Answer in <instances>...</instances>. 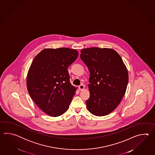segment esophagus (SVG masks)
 Instances as JSON below:
<instances>
[{
	"instance_id": "34e87169",
	"label": "esophagus",
	"mask_w": 155,
	"mask_h": 155,
	"mask_svg": "<svg viewBox=\"0 0 155 155\" xmlns=\"http://www.w3.org/2000/svg\"><path fill=\"white\" fill-rule=\"evenodd\" d=\"M84 88H85V86L83 84H81L79 86V90H80V91H81L82 90H84Z\"/></svg>"
}]
</instances>
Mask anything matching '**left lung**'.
I'll return each mask as SVG.
<instances>
[{
    "label": "left lung",
    "instance_id": "1",
    "mask_svg": "<svg viewBox=\"0 0 155 155\" xmlns=\"http://www.w3.org/2000/svg\"><path fill=\"white\" fill-rule=\"evenodd\" d=\"M81 53L80 58L90 74L87 109L94 115H107L125 95L129 81L127 68L121 56L112 49L86 48Z\"/></svg>",
    "mask_w": 155,
    "mask_h": 155
}]
</instances>
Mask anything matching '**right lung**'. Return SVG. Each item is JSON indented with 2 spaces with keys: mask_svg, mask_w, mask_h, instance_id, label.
Listing matches in <instances>:
<instances>
[{
  "mask_svg": "<svg viewBox=\"0 0 155 155\" xmlns=\"http://www.w3.org/2000/svg\"><path fill=\"white\" fill-rule=\"evenodd\" d=\"M78 54L68 48L45 49L33 60L26 78L27 89L46 114L57 117L69 109L76 88L70 82L68 68Z\"/></svg>",
  "mask_w": 155,
  "mask_h": 155,
  "instance_id": "right-lung-1",
  "label": "right lung"
}]
</instances>
